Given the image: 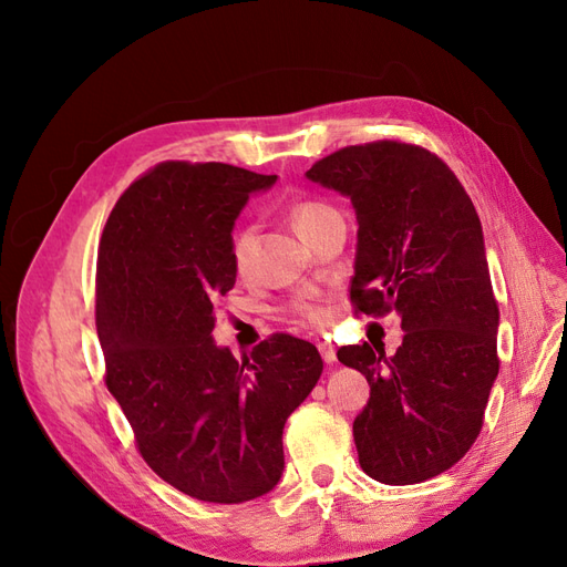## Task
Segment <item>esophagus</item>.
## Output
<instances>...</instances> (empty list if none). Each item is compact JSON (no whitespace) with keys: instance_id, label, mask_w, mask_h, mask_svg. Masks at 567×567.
<instances>
[{"instance_id":"34e87169","label":"esophagus","mask_w":567,"mask_h":567,"mask_svg":"<svg viewBox=\"0 0 567 567\" xmlns=\"http://www.w3.org/2000/svg\"><path fill=\"white\" fill-rule=\"evenodd\" d=\"M318 351H320L322 361H326V363H334L337 361V351H334V347L330 342H318Z\"/></svg>"}]
</instances>
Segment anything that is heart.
<instances>
[{
  "label": "heart",
  "instance_id": "heart-1",
  "mask_svg": "<svg viewBox=\"0 0 567 567\" xmlns=\"http://www.w3.org/2000/svg\"><path fill=\"white\" fill-rule=\"evenodd\" d=\"M332 214H337L334 208L326 202H318V199H303L289 208V218H292V225L301 237L309 235L320 220H326ZM230 258H233L235 272L241 275V278L254 270V261H256V228L254 225H245V228H239L235 233L233 245H230ZM289 311H292V316L299 322H309V326H328L330 316H332L328 306L318 299H299L289 306Z\"/></svg>",
  "mask_w": 567,
  "mask_h": 567
}]
</instances>
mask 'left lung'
<instances>
[{"label":"left lung","mask_w":567,"mask_h":567,"mask_svg":"<svg viewBox=\"0 0 567 567\" xmlns=\"http://www.w3.org/2000/svg\"><path fill=\"white\" fill-rule=\"evenodd\" d=\"M306 177L353 204L355 313L401 316L394 355L368 342L337 351L370 384L353 420L359 463L384 484L436 477L475 444L498 375V306L475 206L440 156L399 140L339 150Z\"/></svg>","instance_id":"1"}]
</instances>
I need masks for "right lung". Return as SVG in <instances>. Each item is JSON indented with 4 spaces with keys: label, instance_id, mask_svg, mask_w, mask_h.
I'll return each instance as SVG.
<instances>
[{
    "label": "right lung",
    "instance_id": "add662e5",
    "mask_svg": "<svg viewBox=\"0 0 567 567\" xmlns=\"http://www.w3.org/2000/svg\"><path fill=\"white\" fill-rule=\"evenodd\" d=\"M275 177L164 161L121 194L96 254L109 392L144 463L208 504H245L280 482L285 423L322 373L318 349L292 334H270L241 363L212 337L237 278L235 218Z\"/></svg>",
    "mask_w": 567,
    "mask_h": 567
}]
</instances>
